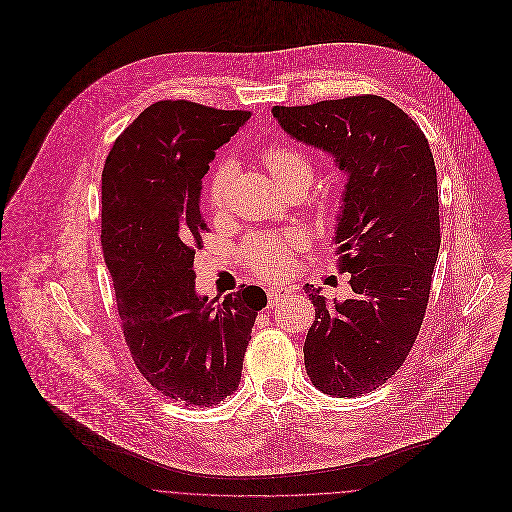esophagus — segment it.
Here are the masks:
<instances>
[{
    "label": "esophagus",
    "mask_w": 512,
    "mask_h": 512,
    "mask_svg": "<svg viewBox=\"0 0 512 512\" xmlns=\"http://www.w3.org/2000/svg\"><path fill=\"white\" fill-rule=\"evenodd\" d=\"M268 307H274V305H278V301L280 299H284L288 293H290V288L288 286H274V288H268Z\"/></svg>",
    "instance_id": "obj_1"
}]
</instances>
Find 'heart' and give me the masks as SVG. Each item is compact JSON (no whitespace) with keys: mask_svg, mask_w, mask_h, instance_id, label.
<instances>
[{"mask_svg":"<svg viewBox=\"0 0 512 512\" xmlns=\"http://www.w3.org/2000/svg\"><path fill=\"white\" fill-rule=\"evenodd\" d=\"M268 171L272 177L284 187L293 179L299 177H309L311 179V165L307 157L297 151L293 146H272L268 147L262 155ZM232 181V165L222 163L211 179L209 185V201L213 209H222L228 197V187ZM244 258L248 266L266 278L282 276L288 272L292 258L286 242L278 238H266V236H256L244 246Z\"/></svg>","mask_w":512,"mask_h":512,"instance_id":"heart-1","label":"heart"}]
</instances>
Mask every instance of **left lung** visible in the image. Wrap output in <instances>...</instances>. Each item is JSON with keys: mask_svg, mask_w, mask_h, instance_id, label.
Listing matches in <instances>:
<instances>
[{"mask_svg": "<svg viewBox=\"0 0 512 512\" xmlns=\"http://www.w3.org/2000/svg\"><path fill=\"white\" fill-rule=\"evenodd\" d=\"M272 114L347 177L333 244L355 293L329 303L321 288L303 286L315 305L303 359L323 394L361 396L402 366L424 321L441 242L434 155L416 122L382 96Z\"/></svg>", "mask_w": 512, "mask_h": 512, "instance_id": "obj_1", "label": "left lung"}]
</instances>
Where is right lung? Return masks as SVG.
Here are the masks:
<instances>
[{
	"label": "right lung",
	"instance_id": "obj_1",
	"mask_svg": "<svg viewBox=\"0 0 512 512\" xmlns=\"http://www.w3.org/2000/svg\"><path fill=\"white\" fill-rule=\"evenodd\" d=\"M250 118L187 100L146 108L114 142L102 171V250L132 359L161 394L213 406L234 394L260 288L215 303L195 290L207 220L209 163Z\"/></svg>",
	"mask_w": 512,
	"mask_h": 512
}]
</instances>
